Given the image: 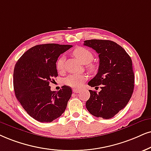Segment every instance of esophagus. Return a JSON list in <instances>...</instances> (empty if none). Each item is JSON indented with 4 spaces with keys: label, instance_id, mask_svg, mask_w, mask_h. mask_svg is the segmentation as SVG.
Instances as JSON below:
<instances>
[{
    "label": "esophagus",
    "instance_id": "34e87169",
    "mask_svg": "<svg viewBox=\"0 0 151 151\" xmlns=\"http://www.w3.org/2000/svg\"><path fill=\"white\" fill-rule=\"evenodd\" d=\"M72 91H73V93H78L79 92V89L74 88L73 90H72Z\"/></svg>",
    "mask_w": 151,
    "mask_h": 151
}]
</instances>
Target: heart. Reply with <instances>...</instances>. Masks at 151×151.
<instances>
[{
  "label": "heart",
  "mask_w": 151,
  "mask_h": 151,
  "mask_svg": "<svg viewBox=\"0 0 151 151\" xmlns=\"http://www.w3.org/2000/svg\"><path fill=\"white\" fill-rule=\"evenodd\" d=\"M72 54L76 57L80 63L82 64H88L87 68L90 71L93 72L96 70V65L93 63H91L93 59V54L88 49L82 47H78L72 51ZM65 57L60 56L56 60V68L57 71L60 72L63 71L64 68ZM86 79V77L83 74H70L64 79L65 84L74 88H79L83 85V82Z\"/></svg>",
  "instance_id": "b5f03b06"
}]
</instances>
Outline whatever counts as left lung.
<instances>
[{
	"label": "left lung",
	"mask_w": 151,
	"mask_h": 151,
	"mask_svg": "<svg viewBox=\"0 0 151 151\" xmlns=\"http://www.w3.org/2000/svg\"><path fill=\"white\" fill-rule=\"evenodd\" d=\"M83 45L95 50L100 58L98 73L88 84L95 88L101 86L99 93L90 90L86 106L92 115L109 119L127 105L132 95L134 74L132 59L113 41L89 40Z\"/></svg>",
	"instance_id": "obj_1"
}]
</instances>
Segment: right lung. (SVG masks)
I'll use <instances>...</instances> for the list:
<instances>
[{
	"label": "right lung",
	"mask_w": 151,
	"mask_h": 151,
	"mask_svg": "<svg viewBox=\"0 0 151 151\" xmlns=\"http://www.w3.org/2000/svg\"><path fill=\"white\" fill-rule=\"evenodd\" d=\"M72 45L45 44L33 47L15 65L13 84L15 95L29 116L42 123H50L60 117L72 93L63 86L51 91L49 83L58 76L56 63L60 54Z\"/></svg>",
	"instance_id": "add662e5"
}]
</instances>
